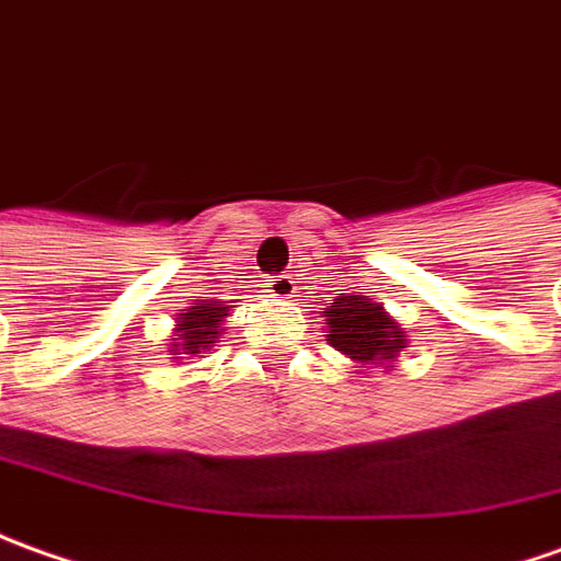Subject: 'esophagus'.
Segmentation results:
<instances>
[{
  "mask_svg": "<svg viewBox=\"0 0 561 561\" xmlns=\"http://www.w3.org/2000/svg\"><path fill=\"white\" fill-rule=\"evenodd\" d=\"M266 291H270V297L288 300V297H295V279L291 276H273V279H266Z\"/></svg>",
  "mask_w": 561,
  "mask_h": 561,
  "instance_id": "1",
  "label": "esophagus"
}]
</instances>
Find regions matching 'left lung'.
I'll use <instances>...</instances> for the list:
<instances>
[{"instance_id": "1", "label": "left lung", "mask_w": 561, "mask_h": 561, "mask_svg": "<svg viewBox=\"0 0 561 561\" xmlns=\"http://www.w3.org/2000/svg\"><path fill=\"white\" fill-rule=\"evenodd\" d=\"M325 337L334 350H341L346 359L356 362V368H396L399 353L409 346L405 329L383 310L377 300L362 291L334 297L322 310Z\"/></svg>"}]
</instances>
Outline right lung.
<instances>
[{"instance_id": "obj_1", "label": "right lung", "mask_w": 561, "mask_h": 561, "mask_svg": "<svg viewBox=\"0 0 561 561\" xmlns=\"http://www.w3.org/2000/svg\"><path fill=\"white\" fill-rule=\"evenodd\" d=\"M230 304L236 300H196L193 307H186L174 316V329H171L169 359L181 362L186 356H202L220 341L224 334V322L230 316Z\"/></svg>"}]
</instances>
